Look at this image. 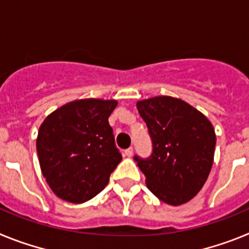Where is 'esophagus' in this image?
Wrapping results in <instances>:
<instances>
[{
    "label": "esophagus",
    "instance_id": "34e87169",
    "mask_svg": "<svg viewBox=\"0 0 249 249\" xmlns=\"http://www.w3.org/2000/svg\"><path fill=\"white\" fill-rule=\"evenodd\" d=\"M124 155H126L127 157H131V156L133 155V147H129V148H127L126 151H124Z\"/></svg>",
    "mask_w": 249,
    "mask_h": 249
}]
</instances>
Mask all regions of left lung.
<instances>
[{
	"label": "left lung",
	"mask_w": 249,
	"mask_h": 249,
	"mask_svg": "<svg viewBox=\"0 0 249 249\" xmlns=\"http://www.w3.org/2000/svg\"><path fill=\"white\" fill-rule=\"evenodd\" d=\"M137 108L153 146L148 158L135 156L148 190L171 206L191 201L212 168L215 147L212 123L198 109L169 96L138 101Z\"/></svg>",
	"instance_id": "1"
}]
</instances>
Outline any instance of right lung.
<instances>
[{
    "label": "right lung",
    "instance_id": "add662e5",
    "mask_svg": "<svg viewBox=\"0 0 249 249\" xmlns=\"http://www.w3.org/2000/svg\"><path fill=\"white\" fill-rule=\"evenodd\" d=\"M114 100L86 98L48 114L38 129L37 153L43 177L54 195L83 203L107 186L122 160L108 117Z\"/></svg>",
    "mask_w": 249,
    "mask_h": 249
}]
</instances>
